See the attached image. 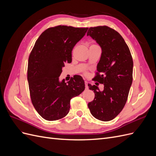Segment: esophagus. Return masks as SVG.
I'll return each mask as SVG.
<instances>
[{
    "instance_id": "1",
    "label": "esophagus",
    "mask_w": 156,
    "mask_h": 156,
    "mask_svg": "<svg viewBox=\"0 0 156 156\" xmlns=\"http://www.w3.org/2000/svg\"><path fill=\"white\" fill-rule=\"evenodd\" d=\"M84 84H85V89H86V90H88V86L87 82L85 81V82H84Z\"/></svg>"
}]
</instances>
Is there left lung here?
Returning <instances> with one entry per match:
<instances>
[{
  "label": "left lung",
  "mask_w": 156,
  "mask_h": 156,
  "mask_svg": "<svg viewBox=\"0 0 156 156\" xmlns=\"http://www.w3.org/2000/svg\"><path fill=\"white\" fill-rule=\"evenodd\" d=\"M87 36L95 40L101 48L93 79L103 84L100 91L96 85L88 84L95 94L88 107L92 116L101 121H110L123 109L133 81V62L128 46L119 32L107 26L90 27Z\"/></svg>",
  "instance_id": "1"
}]
</instances>
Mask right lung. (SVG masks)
<instances>
[{
	"label": "right lung",
	"mask_w": 156,
	"mask_h": 156,
	"mask_svg": "<svg viewBox=\"0 0 156 156\" xmlns=\"http://www.w3.org/2000/svg\"><path fill=\"white\" fill-rule=\"evenodd\" d=\"M88 28L59 25L49 28L36 40L29 58L27 79L31 101L46 120L62 119L69 111L71 99L81 94L83 77L74 75L69 81H59L64 63L72 62V51L85 35Z\"/></svg>",
	"instance_id": "add662e5"
}]
</instances>
